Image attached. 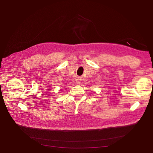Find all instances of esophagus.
<instances>
[{
    "instance_id": "34e87169",
    "label": "esophagus",
    "mask_w": 153,
    "mask_h": 153,
    "mask_svg": "<svg viewBox=\"0 0 153 153\" xmlns=\"http://www.w3.org/2000/svg\"><path fill=\"white\" fill-rule=\"evenodd\" d=\"M77 83H79V82H77Z\"/></svg>"
}]
</instances>
